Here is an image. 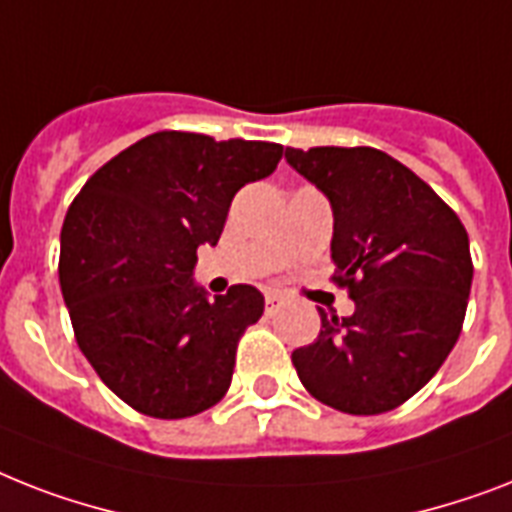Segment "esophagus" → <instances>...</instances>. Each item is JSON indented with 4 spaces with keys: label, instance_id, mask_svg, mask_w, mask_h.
Segmentation results:
<instances>
[{
    "label": "esophagus",
    "instance_id": "1",
    "mask_svg": "<svg viewBox=\"0 0 512 512\" xmlns=\"http://www.w3.org/2000/svg\"><path fill=\"white\" fill-rule=\"evenodd\" d=\"M281 305H284V297H281V294H278V292L265 294V313H268V315L278 313V307H281Z\"/></svg>",
    "mask_w": 512,
    "mask_h": 512
}]
</instances>
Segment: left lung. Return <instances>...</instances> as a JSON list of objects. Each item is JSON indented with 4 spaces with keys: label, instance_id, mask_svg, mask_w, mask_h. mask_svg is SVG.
<instances>
[{
    "label": "left lung",
    "instance_id": "obj_1",
    "mask_svg": "<svg viewBox=\"0 0 512 512\" xmlns=\"http://www.w3.org/2000/svg\"><path fill=\"white\" fill-rule=\"evenodd\" d=\"M334 213V281L355 313H321V334L292 352L323 405L378 415L429 384L458 342L473 263L463 223L426 181L371 147H286Z\"/></svg>",
    "mask_w": 512,
    "mask_h": 512
}]
</instances>
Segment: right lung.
Here are the masks:
<instances>
[{
	"label": "right lung",
	"mask_w": 512,
	"mask_h": 512,
	"mask_svg": "<svg viewBox=\"0 0 512 512\" xmlns=\"http://www.w3.org/2000/svg\"><path fill=\"white\" fill-rule=\"evenodd\" d=\"M284 147L160 131L86 181L60 234V286L76 342L120 400L189 418L228 392L236 344L263 315L255 286L210 297L197 249L215 247L231 199L276 170Z\"/></svg>",
	"instance_id": "1"
}]
</instances>
